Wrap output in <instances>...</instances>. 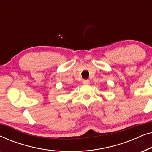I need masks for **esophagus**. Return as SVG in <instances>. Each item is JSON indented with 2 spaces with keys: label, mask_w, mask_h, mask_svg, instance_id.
Instances as JSON below:
<instances>
[{
  "label": "esophagus",
  "mask_w": 152,
  "mask_h": 152,
  "mask_svg": "<svg viewBox=\"0 0 152 152\" xmlns=\"http://www.w3.org/2000/svg\"><path fill=\"white\" fill-rule=\"evenodd\" d=\"M82 83L85 85H87V84H90V81L88 80H82Z\"/></svg>",
  "instance_id": "1"
}]
</instances>
